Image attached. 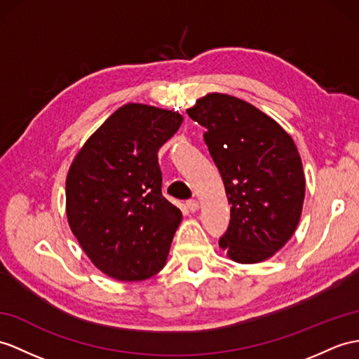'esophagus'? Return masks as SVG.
<instances>
[{
  "instance_id": "34e87169",
  "label": "esophagus",
  "mask_w": 359,
  "mask_h": 359,
  "mask_svg": "<svg viewBox=\"0 0 359 359\" xmlns=\"http://www.w3.org/2000/svg\"><path fill=\"white\" fill-rule=\"evenodd\" d=\"M187 208L190 210V212H191V213H195V212H196V210L199 208V204H198V201H196V199H189V201H187Z\"/></svg>"
}]
</instances>
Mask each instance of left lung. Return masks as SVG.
<instances>
[{
    "label": "left lung",
    "instance_id": "obj_1",
    "mask_svg": "<svg viewBox=\"0 0 359 359\" xmlns=\"http://www.w3.org/2000/svg\"><path fill=\"white\" fill-rule=\"evenodd\" d=\"M187 114L205 128L204 142L231 205L219 247L239 264L271 257L291 239L302 215L306 182L292 138L229 94H207Z\"/></svg>",
    "mask_w": 359,
    "mask_h": 359
}]
</instances>
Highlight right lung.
Masks as SVG:
<instances>
[{
    "label": "right lung",
    "instance_id": "add662e5",
    "mask_svg": "<svg viewBox=\"0 0 359 359\" xmlns=\"http://www.w3.org/2000/svg\"><path fill=\"white\" fill-rule=\"evenodd\" d=\"M181 123L178 112L128 103L69 168L68 224L93 264L117 280L149 278L168 259L182 215L161 194L158 151Z\"/></svg>",
    "mask_w": 359,
    "mask_h": 359
}]
</instances>
